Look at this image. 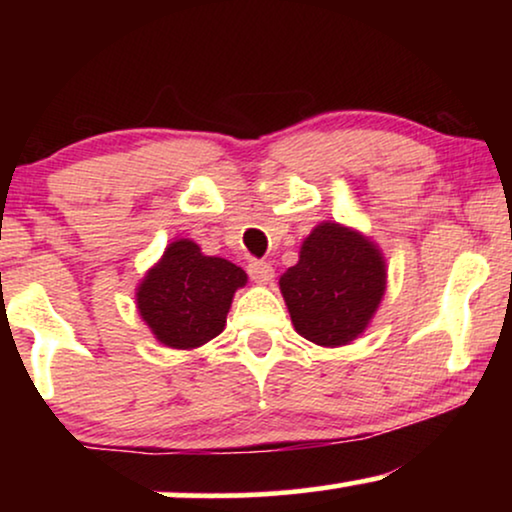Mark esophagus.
Wrapping results in <instances>:
<instances>
[{"mask_svg": "<svg viewBox=\"0 0 512 512\" xmlns=\"http://www.w3.org/2000/svg\"><path fill=\"white\" fill-rule=\"evenodd\" d=\"M247 270H249V277L254 279L256 284H270L272 277H275V270H272V265L265 263V261H249Z\"/></svg>", "mask_w": 512, "mask_h": 512, "instance_id": "34e87169", "label": "esophagus"}]
</instances>
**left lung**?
Segmentation results:
<instances>
[{
  "label": "left lung",
  "mask_w": 512,
  "mask_h": 512,
  "mask_svg": "<svg viewBox=\"0 0 512 512\" xmlns=\"http://www.w3.org/2000/svg\"><path fill=\"white\" fill-rule=\"evenodd\" d=\"M293 328L319 347H342L366 331L387 289L382 251L340 223L305 237L298 263L279 277Z\"/></svg>",
  "instance_id": "1"
}]
</instances>
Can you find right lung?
<instances>
[{"instance_id": "right-lung-1", "label": "right lung", "mask_w": 512, "mask_h": 512, "mask_svg": "<svg viewBox=\"0 0 512 512\" xmlns=\"http://www.w3.org/2000/svg\"><path fill=\"white\" fill-rule=\"evenodd\" d=\"M247 272L219 256H205L193 240L167 244L137 286V310L160 345L195 349L216 338Z\"/></svg>"}]
</instances>
